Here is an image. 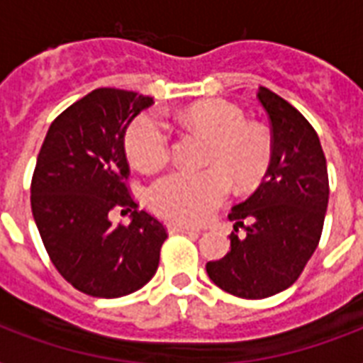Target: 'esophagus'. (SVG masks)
Wrapping results in <instances>:
<instances>
[{"instance_id": "esophagus-1", "label": "esophagus", "mask_w": 363, "mask_h": 363, "mask_svg": "<svg viewBox=\"0 0 363 363\" xmlns=\"http://www.w3.org/2000/svg\"><path fill=\"white\" fill-rule=\"evenodd\" d=\"M167 230H169V233H194V235L199 233L198 228L182 226V224H167Z\"/></svg>"}]
</instances>
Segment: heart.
<instances>
[{"label": "heart", "mask_w": 363, "mask_h": 363, "mask_svg": "<svg viewBox=\"0 0 363 363\" xmlns=\"http://www.w3.org/2000/svg\"><path fill=\"white\" fill-rule=\"evenodd\" d=\"M181 122L211 139L201 171H173L148 188L154 213L181 224H201L226 201L230 188L252 190L264 181L273 160L269 133L247 124L239 107L226 101H201L181 113ZM125 156L139 171L152 173L171 156L169 128L154 113H143L128 125Z\"/></svg>", "instance_id": "b5f03b06"}]
</instances>
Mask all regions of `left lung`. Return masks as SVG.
<instances>
[{"label": "left lung", "instance_id": "obj_1", "mask_svg": "<svg viewBox=\"0 0 363 363\" xmlns=\"http://www.w3.org/2000/svg\"><path fill=\"white\" fill-rule=\"evenodd\" d=\"M258 99L271 122L273 160L256 192L228 215L232 248L207 262V275L224 292L262 299L286 290L318 247L330 198L320 139L296 107L259 86Z\"/></svg>", "mask_w": 363, "mask_h": 363}]
</instances>
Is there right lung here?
I'll return each mask as SVG.
<instances>
[{
  "label": "right lung",
  "instance_id": "1",
  "mask_svg": "<svg viewBox=\"0 0 363 363\" xmlns=\"http://www.w3.org/2000/svg\"><path fill=\"white\" fill-rule=\"evenodd\" d=\"M154 101L98 88L50 124L31 179V213L54 267L94 298H122L158 269L164 224L137 209L125 181V128ZM113 210L132 211L130 227H113Z\"/></svg>",
  "mask_w": 363,
  "mask_h": 363
}]
</instances>
